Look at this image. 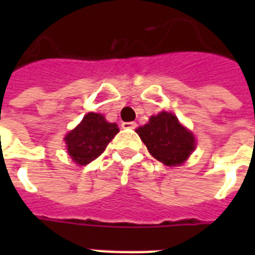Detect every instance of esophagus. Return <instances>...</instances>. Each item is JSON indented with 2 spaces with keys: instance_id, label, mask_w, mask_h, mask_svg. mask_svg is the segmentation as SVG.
<instances>
[{
  "instance_id": "1",
  "label": "esophagus",
  "mask_w": 255,
  "mask_h": 255,
  "mask_svg": "<svg viewBox=\"0 0 255 255\" xmlns=\"http://www.w3.org/2000/svg\"><path fill=\"white\" fill-rule=\"evenodd\" d=\"M122 127H123L124 129H135V128L137 127V124H136L135 122H124V123H122Z\"/></svg>"
}]
</instances>
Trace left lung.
<instances>
[{
    "mask_svg": "<svg viewBox=\"0 0 255 255\" xmlns=\"http://www.w3.org/2000/svg\"><path fill=\"white\" fill-rule=\"evenodd\" d=\"M136 132L149 153L168 167L181 165L196 148L193 133L170 112L151 116L149 122Z\"/></svg>",
    "mask_w": 255,
    "mask_h": 255,
    "instance_id": "obj_1",
    "label": "left lung"
}]
</instances>
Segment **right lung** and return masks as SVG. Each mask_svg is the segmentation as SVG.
<instances>
[{
  "label": "right lung",
  "mask_w": 255,
  "mask_h": 255,
  "mask_svg": "<svg viewBox=\"0 0 255 255\" xmlns=\"http://www.w3.org/2000/svg\"><path fill=\"white\" fill-rule=\"evenodd\" d=\"M118 132V126L108 123L102 114L88 112L81 123L66 135L67 153L75 164L87 165L106 151Z\"/></svg>",
  "instance_id": "obj_1"
}]
</instances>
